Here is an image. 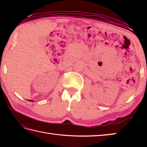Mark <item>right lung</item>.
Wrapping results in <instances>:
<instances>
[{"label": "right lung", "mask_w": 147, "mask_h": 147, "mask_svg": "<svg viewBox=\"0 0 147 147\" xmlns=\"http://www.w3.org/2000/svg\"><path fill=\"white\" fill-rule=\"evenodd\" d=\"M30 101H32V102H33V101H32V100H30Z\"/></svg>", "instance_id": "1"}]
</instances>
